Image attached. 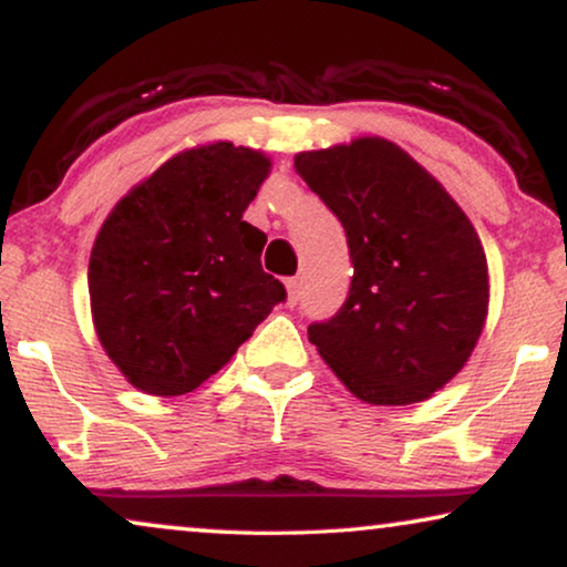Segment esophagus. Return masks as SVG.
I'll list each match as a JSON object with an SVG mask.
<instances>
[{"mask_svg": "<svg viewBox=\"0 0 567 567\" xmlns=\"http://www.w3.org/2000/svg\"><path fill=\"white\" fill-rule=\"evenodd\" d=\"M301 297V281L299 278H286V305L297 307Z\"/></svg>", "mask_w": 567, "mask_h": 567, "instance_id": "1", "label": "esophagus"}]
</instances>
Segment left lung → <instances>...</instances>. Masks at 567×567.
Returning a JSON list of instances; mask_svg holds the SVG:
<instances>
[{
	"label": "left lung",
	"mask_w": 567,
	"mask_h": 567,
	"mask_svg": "<svg viewBox=\"0 0 567 567\" xmlns=\"http://www.w3.org/2000/svg\"><path fill=\"white\" fill-rule=\"evenodd\" d=\"M293 167L338 216L351 250L346 305L309 343L369 405H413L452 382L487 320L475 227L429 169L382 136L299 152Z\"/></svg>",
	"instance_id": "obj_1"
}]
</instances>
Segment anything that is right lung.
I'll list each match as a JSON object with an SVG mask.
<instances>
[{
  "mask_svg": "<svg viewBox=\"0 0 567 567\" xmlns=\"http://www.w3.org/2000/svg\"><path fill=\"white\" fill-rule=\"evenodd\" d=\"M270 157L231 142L177 152L134 185L90 255L92 324L136 390L177 398L229 363L286 289L243 221Z\"/></svg>",
  "mask_w": 567,
  "mask_h": 567,
  "instance_id": "right-lung-1",
  "label": "right lung"
}]
</instances>
